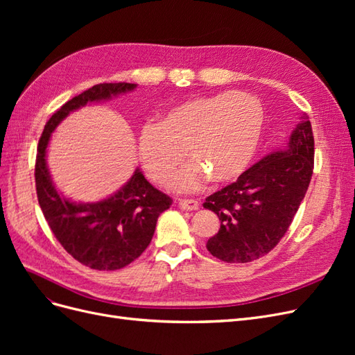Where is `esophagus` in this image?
Segmentation results:
<instances>
[{"instance_id": "esophagus-1", "label": "esophagus", "mask_w": 355, "mask_h": 355, "mask_svg": "<svg viewBox=\"0 0 355 355\" xmlns=\"http://www.w3.org/2000/svg\"><path fill=\"white\" fill-rule=\"evenodd\" d=\"M179 207L182 210H197L200 202L197 200H179Z\"/></svg>"}]
</instances>
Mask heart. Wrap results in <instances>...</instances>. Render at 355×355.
<instances>
[{"mask_svg": "<svg viewBox=\"0 0 355 355\" xmlns=\"http://www.w3.org/2000/svg\"><path fill=\"white\" fill-rule=\"evenodd\" d=\"M263 108L252 94L227 92L200 96L171 106L158 124L148 123L137 133V155L145 173L157 184L175 180L182 192L197 191L211 178L218 184L237 180L249 168L259 146Z\"/></svg>", "mask_w": 355, "mask_h": 355, "instance_id": "b5f03b06", "label": "heart"}]
</instances>
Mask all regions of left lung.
<instances>
[{"mask_svg": "<svg viewBox=\"0 0 355 355\" xmlns=\"http://www.w3.org/2000/svg\"><path fill=\"white\" fill-rule=\"evenodd\" d=\"M287 146L206 198L204 209L219 216L220 228L207 250L228 263H245L270 253L283 239L309 187L314 168V136L304 114Z\"/></svg>", "mask_w": 355, "mask_h": 355, "instance_id": "obj_1", "label": "left lung"}]
</instances>
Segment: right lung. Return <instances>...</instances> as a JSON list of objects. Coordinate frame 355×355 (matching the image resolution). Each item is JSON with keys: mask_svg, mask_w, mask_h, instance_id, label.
<instances>
[{"mask_svg": "<svg viewBox=\"0 0 355 355\" xmlns=\"http://www.w3.org/2000/svg\"><path fill=\"white\" fill-rule=\"evenodd\" d=\"M135 89L136 84L130 83L93 85L51 115L38 142L35 187L42 214L63 249L92 270L115 271L137 259L151 243L157 219L171 206V198L154 188L136 168L125 185L108 198L71 201L60 194L51 179L47 146L51 133L69 112Z\"/></svg>", "mask_w": 355, "mask_h": 355, "instance_id": "add662e5", "label": "right lung"}]
</instances>
